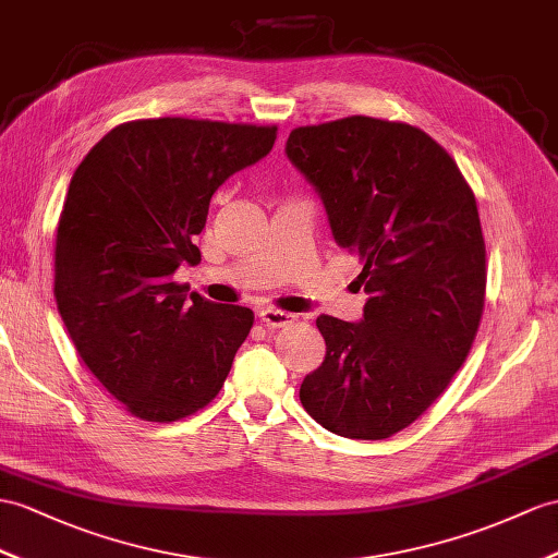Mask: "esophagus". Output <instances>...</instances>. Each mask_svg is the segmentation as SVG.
<instances>
[{
  "mask_svg": "<svg viewBox=\"0 0 558 558\" xmlns=\"http://www.w3.org/2000/svg\"><path fill=\"white\" fill-rule=\"evenodd\" d=\"M257 317H260V322L267 326V329H281V326H287L295 319L293 315H289V312L271 310V307H265V310L257 312Z\"/></svg>",
  "mask_w": 558,
  "mask_h": 558,
  "instance_id": "34e87169",
  "label": "esophagus"
}]
</instances>
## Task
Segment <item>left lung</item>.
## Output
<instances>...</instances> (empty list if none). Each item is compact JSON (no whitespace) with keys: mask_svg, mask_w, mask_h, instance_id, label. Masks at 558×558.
<instances>
[{"mask_svg":"<svg viewBox=\"0 0 558 558\" xmlns=\"http://www.w3.org/2000/svg\"><path fill=\"white\" fill-rule=\"evenodd\" d=\"M287 156L319 194L333 241L362 263L360 322L317 317L319 369L301 384L326 430L384 440L424 414L464 364L485 303L471 186L426 132L366 116L298 128Z\"/></svg>","mask_w":558,"mask_h":558,"instance_id":"left-lung-1","label":"left lung"}]
</instances>
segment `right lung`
I'll use <instances>...</instances> for the list:
<instances>
[{
    "label": "right lung",
    "instance_id": "obj_1",
    "mask_svg": "<svg viewBox=\"0 0 558 558\" xmlns=\"http://www.w3.org/2000/svg\"><path fill=\"white\" fill-rule=\"evenodd\" d=\"M277 128L156 118L118 125L80 162L57 229L53 295L80 357L125 410L177 421L232 369L253 312L186 295L213 194L263 160Z\"/></svg>",
    "mask_w": 558,
    "mask_h": 558
}]
</instances>
